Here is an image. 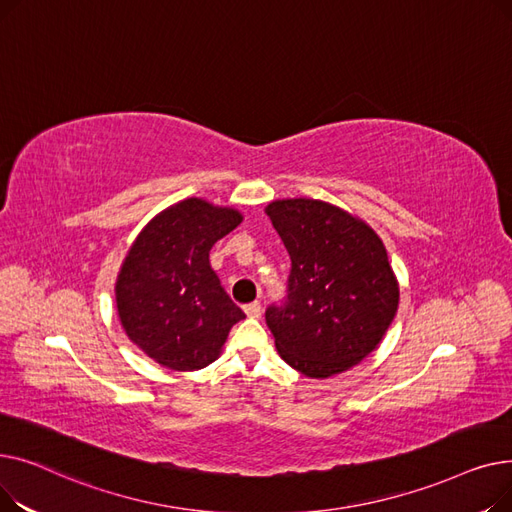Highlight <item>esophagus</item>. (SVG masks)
I'll use <instances>...</instances> for the list:
<instances>
[{
  "label": "esophagus",
  "instance_id": "34e87169",
  "mask_svg": "<svg viewBox=\"0 0 512 512\" xmlns=\"http://www.w3.org/2000/svg\"><path fill=\"white\" fill-rule=\"evenodd\" d=\"M245 313H247L251 319H259V317H261V303L255 301V303L245 305Z\"/></svg>",
  "mask_w": 512,
  "mask_h": 512
}]
</instances>
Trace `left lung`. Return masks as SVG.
Masks as SVG:
<instances>
[{
	"label": "left lung",
	"instance_id": "obj_1",
	"mask_svg": "<svg viewBox=\"0 0 512 512\" xmlns=\"http://www.w3.org/2000/svg\"><path fill=\"white\" fill-rule=\"evenodd\" d=\"M265 213L290 255L286 299L265 311L280 357L307 378H330L378 348L398 309L382 238L315 199L272 201Z\"/></svg>",
	"mask_w": 512,
	"mask_h": 512
}]
</instances>
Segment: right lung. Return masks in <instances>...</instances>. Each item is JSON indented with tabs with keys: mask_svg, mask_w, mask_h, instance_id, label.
I'll use <instances>...</instances> for the list:
<instances>
[{
	"mask_svg": "<svg viewBox=\"0 0 512 512\" xmlns=\"http://www.w3.org/2000/svg\"><path fill=\"white\" fill-rule=\"evenodd\" d=\"M240 222L236 209L193 197L155 215L132 242L116 282L118 315L128 338L159 365H209L245 319L209 265L211 247Z\"/></svg>",
	"mask_w": 512,
	"mask_h": 512,
	"instance_id": "add662e5",
	"label": "right lung"
}]
</instances>
